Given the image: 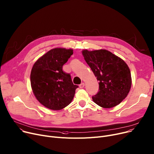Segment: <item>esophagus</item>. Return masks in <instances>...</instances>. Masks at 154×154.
I'll return each mask as SVG.
<instances>
[{"label":"esophagus","instance_id":"34e87169","mask_svg":"<svg viewBox=\"0 0 154 154\" xmlns=\"http://www.w3.org/2000/svg\"><path fill=\"white\" fill-rule=\"evenodd\" d=\"M84 86H85V84H84V83H82L81 84L79 85V87H80V88H83L84 87Z\"/></svg>","mask_w":154,"mask_h":154}]
</instances>
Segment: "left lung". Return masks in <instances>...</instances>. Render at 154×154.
<instances>
[{
  "mask_svg": "<svg viewBox=\"0 0 154 154\" xmlns=\"http://www.w3.org/2000/svg\"><path fill=\"white\" fill-rule=\"evenodd\" d=\"M82 53L99 81V91L92 97L94 103L104 108L119 104L128 96L132 84L127 64L106 49H85Z\"/></svg>",
  "mask_w": 154,
  "mask_h": 154,
  "instance_id": "1",
  "label": "left lung"
}]
</instances>
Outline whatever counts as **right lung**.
I'll return each mask as SVG.
<instances>
[{
	"label": "right lung",
	"instance_id": "right-lung-1",
	"mask_svg": "<svg viewBox=\"0 0 154 154\" xmlns=\"http://www.w3.org/2000/svg\"><path fill=\"white\" fill-rule=\"evenodd\" d=\"M72 54V49H52L40 57L32 69L30 82L33 94L50 109H62L74 98L78 86L74 85L70 75L63 70Z\"/></svg>",
	"mask_w": 154,
	"mask_h": 154
}]
</instances>
